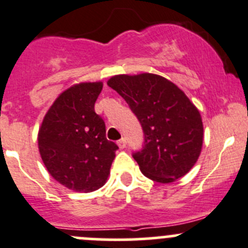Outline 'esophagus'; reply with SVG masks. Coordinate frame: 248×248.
Here are the masks:
<instances>
[{
  "label": "esophagus",
  "instance_id": "34e87169",
  "mask_svg": "<svg viewBox=\"0 0 248 248\" xmlns=\"http://www.w3.org/2000/svg\"><path fill=\"white\" fill-rule=\"evenodd\" d=\"M117 145H119L120 149H124L126 146V138H121L119 141H117Z\"/></svg>",
  "mask_w": 248,
  "mask_h": 248
}]
</instances>
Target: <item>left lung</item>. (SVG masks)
<instances>
[{
  "instance_id": "8db88e82",
  "label": "left lung",
  "mask_w": 248,
  "mask_h": 248,
  "mask_svg": "<svg viewBox=\"0 0 248 248\" xmlns=\"http://www.w3.org/2000/svg\"><path fill=\"white\" fill-rule=\"evenodd\" d=\"M108 86L126 100L141 124L144 145L133 154L141 173L162 184L186 174L200 156L203 126L184 92L154 74L112 76Z\"/></svg>"
}]
</instances>
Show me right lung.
I'll list each match as a JSON object with an SVG mask.
<instances>
[{"mask_svg": "<svg viewBox=\"0 0 248 248\" xmlns=\"http://www.w3.org/2000/svg\"><path fill=\"white\" fill-rule=\"evenodd\" d=\"M102 88V82H83L64 91L38 131V150L49 174L78 193L102 188L119 149L107 139L104 120L94 111Z\"/></svg>", "mask_w": 248, "mask_h": 248, "instance_id": "obj_1", "label": "right lung"}]
</instances>
